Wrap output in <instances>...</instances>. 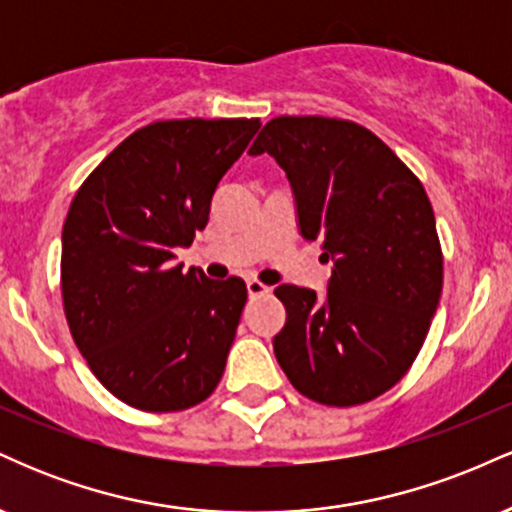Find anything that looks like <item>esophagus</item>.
<instances>
[{"mask_svg": "<svg viewBox=\"0 0 512 512\" xmlns=\"http://www.w3.org/2000/svg\"><path fill=\"white\" fill-rule=\"evenodd\" d=\"M248 296L250 298H260V296H267L269 293V286H264L262 281H257V279H248Z\"/></svg>", "mask_w": 512, "mask_h": 512, "instance_id": "obj_1", "label": "esophagus"}]
</instances>
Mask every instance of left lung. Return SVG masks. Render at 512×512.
Returning a JSON list of instances; mask_svg holds the SVG:
<instances>
[{
  "label": "left lung",
  "mask_w": 512,
  "mask_h": 512,
  "mask_svg": "<svg viewBox=\"0 0 512 512\" xmlns=\"http://www.w3.org/2000/svg\"><path fill=\"white\" fill-rule=\"evenodd\" d=\"M289 178L298 231L332 262L327 291L281 284L274 356L291 385L354 407L399 383L424 344L443 289L436 216L424 185L366 127L274 117L250 146Z\"/></svg>",
  "instance_id": "left-lung-1"
}]
</instances>
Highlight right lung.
<instances>
[{
    "mask_svg": "<svg viewBox=\"0 0 512 512\" xmlns=\"http://www.w3.org/2000/svg\"><path fill=\"white\" fill-rule=\"evenodd\" d=\"M260 120H166L137 129L88 175L62 228V298L88 368L117 399L180 411L219 385L245 281L182 272L211 199Z\"/></svg>",
    "mask_w": 512,
    "mask_h": 512,
    "instance_id": "add662e5",
    "label": "right lung"
}]
</instances>
